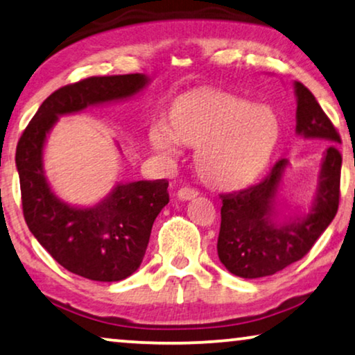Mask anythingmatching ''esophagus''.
<instances>
[{"label": "esophagus", "mask_w": 355, "mask_h": 355, "mask_svg": "<svg viewBox=\"0 0 355 355\" xmlns=\"http://www.w3.org/2000/svg\"><path fill=\"white\" fill-rule=\"evenodd\" d=\"M198 194H199V193H198V189L189 188V187H183V188H180V189H178L177 196H178V199H182V201H189V199L196 198Z\"/></svg>", "instance_id": "34e87169"}]
</instances>
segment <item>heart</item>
<instances>
[{"label":"heart","mask_w":355,"mask_h":355,"mask_svg":"<svg viewBox=\"0 0 355 355\" xmlns=\"http://www.w3.org/2000/svg\"><path fill=\"white\" fill-rule=\"evenodd\" d=\"M279 138V121L267 106L218 89H194L171 109V127L154 123L149 144L162 156L177 154L178 143L196 148L194 164L204 183L233 191L262 175Z\"/></svg>","instance_id":"1"}]
</instances>
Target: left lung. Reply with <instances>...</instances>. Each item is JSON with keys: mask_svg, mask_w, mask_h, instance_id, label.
Here are the masks:
<instances>
[{"mask_svg": "<svg viewBox=\"0 0 355 355\" xmlns=\"http://www.w3.org/2000/svg\"><path fill=\"white\" fill-rule=\"evenodd\" d=\"M296 135L331 143L323 153L317 189L307 212L283 216L278 191L289 167L286 159L254 187L222 196V223L217 252L233 275L261 278L273 275L311 251L338 212L343 157L334 144L341 138L320 104L302 83L294 82Z\"/></svg>", "mask_w": 355, "mask_h": 355, "instance_id": "8db88e82", "label": "left lung"}]
</instances>
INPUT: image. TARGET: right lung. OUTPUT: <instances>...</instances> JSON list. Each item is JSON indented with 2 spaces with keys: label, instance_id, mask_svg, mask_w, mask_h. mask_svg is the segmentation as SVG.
Wrapping results in <instances>:
<instances>
[{
  "label": "right lung",
  "instance_id": "right-lung-1",
  "mask_svg": "<svg viewBox=\"0 0 355 355\" xmlns=\"http://www.w3.org/2000/svg\"><path fill=\"white\" fill-rule=\"evenodd\" d=\"M144 73L89 77L44 99L17 143L24 217L38 243L69 272L93 282H121L141 266L153 223L168 202L167 180L116 183L94 206H72L44 173L48 135L61 116L125 101L148 87Z\"/></svg>",
  "mask_w": 355,
  "mask_h": 355
}]
</instances>
